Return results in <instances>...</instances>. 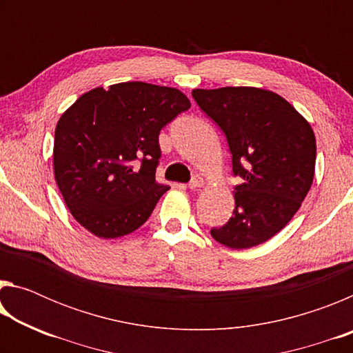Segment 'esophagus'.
I'll return each mask as SVG.
<instances>
[{
    "instance_id": "esophagus-1",
    "label": "esophagus",
    "mask_w": 353,
    "mask_h": 353,
    "mask_svg": "<svg viewBox=\"0 0 353 353\" xmlns=\"http://www.w3.org/2000/svg\"><path fill=\"white\" fill-rule=\"evenodd\" d=\"M202 185H204V179L199 177V176H194L193 181L188 183V188L190 190H198V188L202 187Z\"/></svg>"
}]
</instances>
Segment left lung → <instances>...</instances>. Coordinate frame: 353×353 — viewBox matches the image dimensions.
Instances as JSON below:
<instances>
[{
    "instance_id": "obj_1",
    "label": "left lung",
    "mask_w": 353,
    "mask_h": 353,
    "mask_svg": "<svg viewBox=\"0 0 353 353\" xmlns=\"http://www.w3.org/2000/svg\"><path fill=\"white\" fill-rule=\"evenodd\" d=\"M191 94L224 132L232 170L241 177L234 214L210 234L230 249L259 246L290 223L312 187L313 129L288 101L265 88H194Z\"/></svg>"
}]
</instances>
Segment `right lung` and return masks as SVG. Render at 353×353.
I'll list each match as a JSON object with an SVG mask.
<instances>
[{
    "label": "right lung",
    "mask_w": 353,
    "mask_h": 353,
    "mask_svg": "<svg viewBox=\"0 0 353 353\" xmlns=\"http://www.w3.org/2000/svg\"><path fill=\"white\" fill-rule=\"evenodd\" d=\"M190 105L177 88L121 82L83 93L62 113L52 165L77 223L103 240L146 223L170 190L155 182L159 134Z\"/></svg>",
    "instance_id": "obj_1"
}]
</instances>
